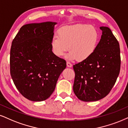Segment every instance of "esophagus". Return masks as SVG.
<instances>
[{
	"label": "esophagus",
	"instance_id": "obj_1",
	"mask_svg": "<svg viewBox=\"0 0 128 128\" xmlns=\"http://www.w3.org/2000/svg\"><path fill=\"white\" fill-rule=\"evenodd\" d=\"M66 65H67V66L68 67V68H70V67L72 66V64L70 62H66Z\"/></svg>",
	"mask_w": 128,
	"mask_h": 128
}]
</instances>
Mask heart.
<instances>
[{
	"instance_id": "1",
	"label": "heart",
	"mask_w": 128,
	"mask_h": 128,
	"mask_svg": "<svg viewBox=\"0 0 128 128\" xmlns=\"http://www.w3.org/2000/svg\"><path fill=\"white\" fill-rule=\"evenodd\" d=\"M99 32L97 28L86 24H77L60 28L58 36L51 41L53 53L58 57L63 56L68 50L70 52L69 59H77L83 61L92 56L99 42Z\"/></svg>"
}]
</instances>
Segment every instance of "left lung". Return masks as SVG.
I'll use <instances>...</instances> for the list:
<instances>
[{"label":"left lung","instance_id":"obj_1","mask_svg":"<svg viewBox=\"0 0 128 128\" xmlns=\"http://www.w3.org/2000/svg\"><path fill=\"white\" fill-rule=\"evenodd\" d=\"M101 39L90 58L74 64L73 90L83 102L105 97L114 86L120 69L119 44L107 26H101Z\"/></svg>","mask_w":128,"mask_h":128}]
</instances>
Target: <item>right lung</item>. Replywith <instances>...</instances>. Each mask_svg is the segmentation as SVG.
<instances>
[{
	"instance_id": "obj_1",
	"label": "right lung",
	"mask_w": 128,
	"mask_h": 128,
	"mask_svg": "<svg viewBox=\"0 0 128 128\" xmlns=\"http://www.w3.org/2000/svg\"><path fill=\"white\" fill-rule=\"evenodd\" d=\"M57 22L24 25L14 39L10 53V72L20 94L33 102L48 98L66 67L64 59L53 53L51 41Z\"/></svg>"
}]
</instances>
